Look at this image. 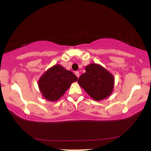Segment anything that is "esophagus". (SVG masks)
I'll return each instance as SVG.
<instances>
[{
    "mask_svg": "<svg viewBox=\"0 0 151 151\" xmlns=\"http://www.w3.org/2000/svg\"><path fill=\"white\" fill-rule=\"evenodd\" d=\"M74 74H75V75L77 76V77H78V78H79V77H80V72H79V71H76V72L74 73Z\"/></svg>",
    "mask_w": 151,
    "mask_h": 151,
    "instance_id": "esophagus-1",
    "label": "esophagus"
}]
</instances>
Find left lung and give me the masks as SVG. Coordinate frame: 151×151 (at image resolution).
I'll return each mask as SVG.
<instances>
[{
    "mask_svg": "<svg viewBox=\"0 0 151 151\" xmlns=\"http://www.w3.org/2000/svg\"><path fill=\"white\" fill-rule=\"evenodd\" d=\"M78 83L95 101H101L112 94L115 85L114 76L97 63L85 67V73L80 77Z\"/></svg>",
    "mask_w": 151,
    "mask_h": 151,
    "instance_id": "1",
    "label": "left lung"
}]
</instances>
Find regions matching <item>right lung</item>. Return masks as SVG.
<instances>
[{
  "instance_id": "add662e5",
  "label": "right lung",
  "mask_w": 151,
  "mask_h": 151,
  "mask_svg": "<svg viewBox=\"0 0 151 151\" xmlns=\"http://www.w3.org/2000/svg\"><path fill=\"white\" fill-rule=\"evenodd\" d=\"M77 80L78 78L71 71L60 64H55L41 76L38 85L45 99L55 101L63 96L71 83Z\"/></svg>"
}]
</instances>
